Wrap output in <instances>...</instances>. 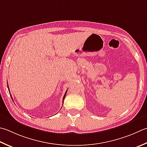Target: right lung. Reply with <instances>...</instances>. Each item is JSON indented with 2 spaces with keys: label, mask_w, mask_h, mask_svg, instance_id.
Listing matches in <instances>:
<instances>
[{
  "label": "right lung",
  "mask_w": 147,
  "mask_h": 147,
  "mask_svg": "<svg viewBox=\"0 0 147 147\" xmlns=\"http://www.w3.org/2000/svg\"><path fill=\"white\" fill-rule=\"evenodd\" d=\"M7 88H8V90H9V87H8V84H7ZM67 91L65 92V94H64V97H63V100H62V103L64 102V99H65V95H66V93H67ZM10 94V93H9ZM10 96H11V99H12V100H13V98H12V96H11V94H10Z\"/></svg>",
  "instance_id": "right-lung-1"
}]
</instances>
